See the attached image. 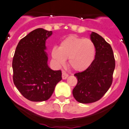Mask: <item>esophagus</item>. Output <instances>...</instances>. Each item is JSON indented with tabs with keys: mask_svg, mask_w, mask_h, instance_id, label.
<instances>
[{
	"mask_svg": "<svg viewBox=\"0 0 129 129\" xmlns=\"http://www.w3.org/2000/svg\"><path fill=\"white\" fill-rule=\"evenodd\" d=\"M62 79L63 80H66V78H67V77H69V75L67 74V73L66 72L64 71V70H63V71L62 72Z\"/></svg>",
	"mask_w": 129,
	"mask_h": 129,
	"instance_id": "obj_1",
	"label": "esophagus"
}]
</instances>
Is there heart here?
<instances>
[{"mask_svg": "<svg viewBox=\"0 0 129 129\" xmlns=\"http://www.w3.org/2000/svg\"><path fill=\"white\" fill-rule=\"evenodd\" d=\"M51 55L57 64H64L69 58V65L73 70L83 71L94 60L96 46L91 39L70 35L60 42V46L52 47Z\"/></svg>", "mask_w": 129, "mask_h": 129, "instance_id": "heart-1", "label": "heart"}]
</instances>
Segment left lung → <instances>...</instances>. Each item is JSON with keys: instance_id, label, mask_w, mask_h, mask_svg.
I'll return each instance as SVG.
<instances>
[{"instance_id": "8db88e82", "label": "left lung", "mask_w": 129, "mask_h": 129, "mask_svg": "<svg viewBox=\"0 0 129 129\" xmlns=\"http://www.w3.org/2000/svg\"><path fill=\"white\" fill-rule=\"evenodd\" d=\"M90 37L96 46L95 58L87 69L74 74L78 82L72 91L75 100L84 104L98 101L108 91L116 64L110 44L96 33L92 32Z\"/></svg>"}]
</instances>
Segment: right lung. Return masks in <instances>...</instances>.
<instances>
[{
	"mask_svg": "<svg viewBox=\"0 0 129 129\" xmlns=\"http://www.w3.org/2000/svg\"><path fill=\"white\" fill-rule=\"evenodd\" d=\"M52 31L38 28L19 41L12 61L13 80L21 94L35 102L46 101L62 80L60 70L47 66L45 42Z\"/></svg>",
	"mask_w": 129,
	"mask_h": 129,
	"instance_id": "right-lung-1",
	"label": "right lung"
}]
</instances>
